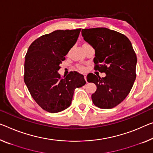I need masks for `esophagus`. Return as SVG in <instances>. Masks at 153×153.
I'll use <instances>...</instances> for the list:
<instances>
[{
    "label": "esophagus",
    "instance_id": "1",
    "mask_svg": "<svg viewBox=\"0 0 153 153\" xmlns=\"http://www.w3.org/2000/svg\"><path fill=\"white\" fill-rule=\"evenodd\" d=\"M84 78H85V81L88 82L87 81V74H84Z\"/></svg>",
    "mask_w": 153,
    "mask_h": 153
}]
</instances>
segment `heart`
I'll use <instances>...</instances> for the list:
<instances>
[{"label": "heart", "instance_id": "heart-1", "mask_svg": "<svg viewBox=\"0 0 153 153\" xmlns=\"http://www.w3.org/2000/svg\"><path fill=\"white\" fill-rule=\"evenodd\" d=\"M78 68L79 70H81V71H84L85 68V67L83 66V65H78Z\"/></svg>", "mask_w": 153, "mask_h": 153}]
</instances>
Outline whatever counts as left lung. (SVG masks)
I'll return each instance as SVG.
<instances>
[{
  "instance_id": "left-lung-1",
  "label": "left lung",
  "mask_w": 153,
  "mask_h": 153,
  "mask_svg": "<svg viewBox=\"0 0 153 153\" xmlns=\"http://www.w3.org/2000/svg\"><path fill=\"white\" fill-rule=\"evenodd\" d=\"M84 40L95 50V70L106 76L90 73L89 83L96 85L91 99L96 107L111 109L124 100L136 78L137 57L131 42L124 35L107 28L82 29Z\"/></svg>"
}]
</instances>
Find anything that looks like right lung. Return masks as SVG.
<instances>
[{
  "mask_svg": "<svg viewBox=\"0 0 153 153\" xmlns=\"http://www.w3.org/2000/svg\"><path fill=\"white\" fill-rule=\"evenodd\" d=\"M81 29L57 30L30 44L25 56L24 80L30 95L45 111L60 112L72 102L75 89L85 84L77 72L61 79L58 73L65 56L76 43Z\"/></svg>",
  "mask_w": 153,
  "mask_h": 153,
  "instance_id": "right-lung-1",
  "label": "right lung"
}]
</instances>
